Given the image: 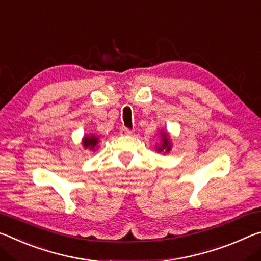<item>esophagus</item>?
Returning <instances> with one entry per match:
<instances>
[{"label": "esophagus", "instance_id": "34e87169", "mask_svg": "<svg viewBox=\"0 0 261 261\" xmlns=\"http://www.w3.org/2000/svg\"><path fill=\"white\" fill-rule=\"evenodd\" d=\"M120 134L121 135H132V134H133V130L128 129V128H126V127H121L120 128Z\"/></svg>", "mask_w": 261, "mask_h": 261}]
</instances>
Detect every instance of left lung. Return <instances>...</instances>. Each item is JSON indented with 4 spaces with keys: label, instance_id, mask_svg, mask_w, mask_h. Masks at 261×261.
Segmentation results:
<instances>
[{
    "label": "left lung",
    "instance_id": "left-lung-1",
    "mask_svg": "<svg viewBox=\"0 0 261 261\" xmlns=\"http://www.w3.org/2000/svg\"><path fill=\"white\" fill-rule=\"evenodd\" d=\"M160 143L156 144L155 149L157 152H163L168 153L172 149V142H171V138L169 133L166 130H161L160 132Z\"/></svg>",
    "mask_w": 261,
    "mask_h": 261
}]
</instances>
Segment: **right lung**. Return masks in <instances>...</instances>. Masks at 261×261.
Instances as JSON below:
<instances>
[{"label":"right lung","instance_id":"obj_1","mask_svg":"<svg viewBox=\"0 0 261 261\" xmlns=\"http://www.w3.org/2000/svg\"><path fill=\"white\" fill-rule=\"evenodd\" d=\"M99 144V138L95 134H84L82 138V146L84 149H89L91 151H96Z\"/></svg>","mask_w":261,"mask_h":261}]
</instances>
